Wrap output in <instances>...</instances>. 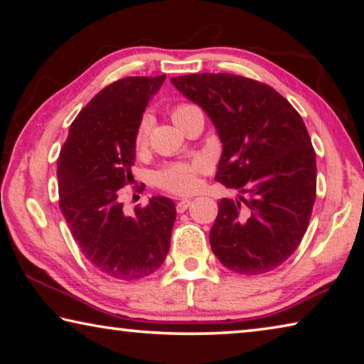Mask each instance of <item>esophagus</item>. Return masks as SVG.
<instances>
[{
    "instance_id": "1",
    "label": "esophagus",
    "mask_w": 364,
    "mask_h": 364,
    "mask_svg": "<svg viewBox=\"0 0 364 364\" xmlns=\"http://www.w3.org/2000/svg\"><path fill=\"white\" fill-rule=\"evenodd\" d=\"M189 205H191V199H181V200L176 204V212H178V213H183L184 210H188Z\"/></svg>"
}]
</instances>
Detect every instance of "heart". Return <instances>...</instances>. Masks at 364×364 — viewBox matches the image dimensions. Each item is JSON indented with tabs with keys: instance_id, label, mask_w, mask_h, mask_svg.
<instances>
[{
	"instance_id": "obj_1",
	"label": "heart",
	"mask_w": 364,
	"mask_h": 364,
	"mask_svg": "<svg viewBox=\"0 0 364 364\" xmlns=\"http://www.w3.org/2000/svg\"><path fill=\"white\" fill-rule=\"evenodd\" d=\"M199 107L189 102H180L171 109V119L178 127L194 112H199ZM151 132V117L143 115L134 128L133 146L136 151L146 149L147 141H149ZM210 170V164L205 159H194L191 162H175L164 167L156 175V183L159 188H162L173 194H189L199 188L200 175L207 173Z\"/></svg>"
}]
</instances>
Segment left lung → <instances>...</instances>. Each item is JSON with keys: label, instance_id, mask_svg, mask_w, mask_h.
<instances>
[{"label": "left lung", "instance_id": "8db88e82", "mask_svg": "<svg viewBox=\"0 0 364 364\" xmlns=\"http://www.w3.org/2000/svg\"><path fill=\"white\" fill-rule=\"evenodd\" d=\"M171 83L210 117L223 152L210 247L239 274L278 268L301 242L316 199V154L300 114L269 85L232 73H191Z\"/></svg>", "mask_w": 364, "mask_h": 364}]
</instances>
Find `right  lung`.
Here are the masks:
<instances>
[{
	"instance_id": "obj_1",
	"label": "right lung",
	"mask_w": 364,
	"mask_h": 364,
	"mask_svg": "<svg viewBox=\"0 0 364 364\" xmlns=\"http://www.w3.org/2000/svg\"><path fill=\"white\" fill-rule=\"evenodd\" d=\"M164 80L127 77L107 85L75 117L60 147V212L86 260L115 279L149 276L170 250L173 200L152 197L134 217L119 200V189L133 183L134 128Z\"/></svg>"
}]
</instances>
